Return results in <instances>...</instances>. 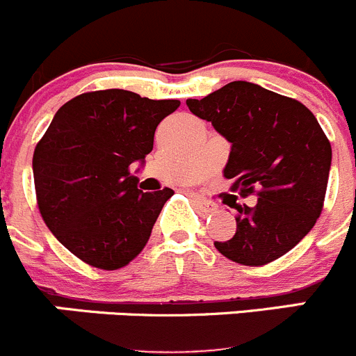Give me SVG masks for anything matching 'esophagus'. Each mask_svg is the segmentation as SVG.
Returning <instances> with one entry per match:
<instances>
[{"instance_id": "1", "label": "esophagus", "mask_w": 356, "mask_h": 356, "mask_svg": "<svg viewBox=\"0 0 356 356\" xmlns=\"http://www.w3.org/2000/svg\"><path fill=\"white\" fill-rule=\"evenodd\" d=\"M193 200L197 202V206L204 211V213H214L218 209L216 204L213 200H207L206 197H200V195H193Z\"/></svg>"}]
</instances>
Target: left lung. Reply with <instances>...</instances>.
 <instances>
[{"mask_svg": "<svg viewBox=\"0 0 356 356\" xmlns=\"http://www.w3.org/2000/svg\"><path fill=\"white\" fill-rule=\"evenodd\" d=\"M232 143L225 178L232 192H256L254 207L237 211V230L214 248L235 263L261 266L289 252L320 216L332 149L318 121L301 102L254 83L234 81L207 97L186 100Z\"/></svg>", "mask_w": 356, "mask_h": 356, "instance_id": "1", "label": "left lung"}]
</instances>
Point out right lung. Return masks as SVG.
Wrapping results in <instances>:
<instances>
[{
    "label": "right lung",
    "mask_w": 356,
    "mask_h": 356,
    "mask_svg": "<svg viewBox=\"0 0 356 356\" xmlns=\"http://www.w3.org/2000/svg\"><path fill=\"white\" fill-rule=\"evenodd\" d=\"M179 100L100 90L63 104L34 149L40 213L63 248L88 265L118 270L142 252L171 188L143 192L129 173Z\"/></svg>",
    "instance_id": "right-lung-1"
}]
</instances>
